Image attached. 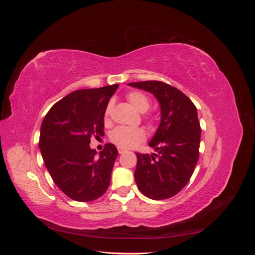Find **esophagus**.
I'll return each mask as SVG.
<instances>
[{"instance_id": "34e87169", "label": "esophagus", "mask_w": 255, "mask_h": 255, "mask_svg": "<svg viewBox=\"0 0 255 255\" xmlns=\"http://www.w3.org/2000/svg\"><path fill=\"white\" fill-rule=\"evenodd\" d=\"M127 150L126 149H122V148H118V152H119V154H123L125 153Z\"/></svg>"}]
</instances>
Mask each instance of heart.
<instances>
[{
    "instance_id": "heart-1",
    "label": "heart",
    "mask_w": 255,
    "mask_h": 255,
    "mask_svg": "<svg viewBox=\"0 0 255 255\" xmlns=\"http://www.w3.org/2000/svg\"><path fill=\"white\" fill-rule=\"evenodd\" d=\"M127 99L133 107L140 112L144 113L149 110L151 105L150 99L141 91H130L128 94ZM113 105L110 103L105 110V117L109 118L112 113ZM110 139L113 143L118 145L122 149H132L139 144L145 139V132L141 128H128L118 127L112 130Z\"/></svg>"
}]
</instances>
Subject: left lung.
Here are the masks:
<instances>
[{
    "instance_id": "obj_1",
    "label": "left lung",
    "mask_w": 255,
    "mask_h": 255,
    "mask_svg": "<svg viewBox=\"0 0 255 255\" xmlns=\"http://www.w3.org/2000/svg\"><path fill=\"white\" fill-rule=\"evenodd\" d=\"M128 85L153 94L161 111L160 125L149 143L157 153H136V184L145 197L169 199L186 186L198 163L201 127L197 107L181 90L164 82Z\"/></svg>"
}]
</instances>
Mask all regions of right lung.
<instances>
[{
	"instance_id": "obj_1",
	"label": "right lung",
	"mask_w": 255,
	"mask_h": 255,
	"mask_svg": "<svg viewBox=\"0 0 255 255\" xmlns=\"http://www.w3.org/2000/svg\"><path fill=\"white\" fill-rule=\"evenodd\" d=\"M119 85L81 89L54 104L40 128L39 148L50 175L70 199L89 202L105 194L118 150L106 143L97 156L89 143L104 135V115Z\"/></svg>"
}]
</instances>
